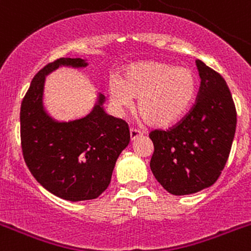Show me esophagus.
Here are the masks:
<instances>
[{"mask_svg":"<svg viewBox=\"0 0 251 251\" xmlns=\"http://www.w3.org/2000/svg\"><path fill=\"white\" fill-rule=\"evenodd\" d=\"M129 136H130V141H134V139L142 136V132H141V130H138V129H134V128H130Z\"/></svg>","mask_w":251,"mask_h":251,"instance_id":"1","label":"esophagus"}]
</instances>
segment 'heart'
Listing matches in <instances>:
<instances>
[{"label": "heart", "mask_w": 251, "mask_h": 251, "mask_svg": "<svg viewBox=\"0 0 251 251\" xmlns=\"http://www.w3.org/2000/svg\"><path fill=\"white\" fill-rule=\"evenodd\" d=\"M197 92V77L190 68L145 60L129 64L122 77L112 76L108 95L117 110L129 109L134 98L148 124L168 127L182 118Z\"/></svg>", "instance_id": "b5f03b06"}]
</instances>
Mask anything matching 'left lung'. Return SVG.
Listing matches in <instances>:
<instances>
[{"label":"left lung","mask_w":251,"mask_h":251,"mask_svg":"<svg viewBox=\"0 0 251 251\" xmlns=\"http://www.w3.org/2000/svg\"><path fill=\"white\" fill-rule=\"evenodd\" d=\"M201 85L197 101L176 127L153 130L150 167L170 194L191 195L216 182L229 158L236 109L226 81L196 60Z\"/></svg>","instance_id":"1"}]
</instances>
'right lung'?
Segmentation results:
<instances>
[{
    "label": "right lung",
    "instance_id": "right-lung-1",
    "mask_svg": "<svg viewBox=\"0 0 251 251\" xmlns=\"http://www.w3.org/2000/svg\"><path fill=\"white\" fill-rule=\"evenodd\" d=\"M88 65L80 57H61L46 65L31 81L20 112L22 153L28 170L49 192L74 202L93 200L105 191L115 162L129 143L127 123L106 114L100 93L81 118L57 121L46 110V76L63 66Z\"/></svg>",
    "mask_w": 251,
    "mask_h": 251
}]
</instances>
